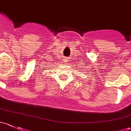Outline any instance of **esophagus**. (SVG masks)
Returning a JSON list of instances; mask_svg holds the SVG:
<instances>
[{
  "instance_id": "34e87169",
  "label": "esophagus",
  "mask_w": 131,
  "mask_h": 131,
  "mask_svg": "<svg viewBox=\"0 0 131 131\" xmlns=\"http://www.w3.org/2000/svg\"><path fill=\"white\" fill-rule=\"evenodd\" d=\"M68 58H67V57H65V58H64V60H63V61H64V63H67L68 62Z\"/></svg>"
}]
</instances>
